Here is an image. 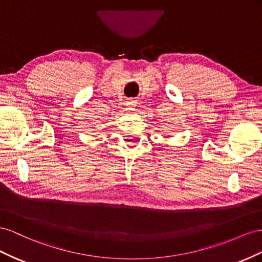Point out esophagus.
I'll use <instances>...</instances> for the list:
<instances>
[{
  "label": "esophagus",
  "mask_w": 262,
  "mask_h": 262,
  "mask_svg": "<svg viewBox=\"0 0 262 262\" xmlns=\"http://www.w3.org/2000/svg\"><path fill=\"white\" fill-rule=\"evenodd\" d=\"M137 105V101L136 100H133V99H128L126 101V106L128 108H134Z\"/></svg>",
  "instance_id": "34e87169"
}]
</instances>
